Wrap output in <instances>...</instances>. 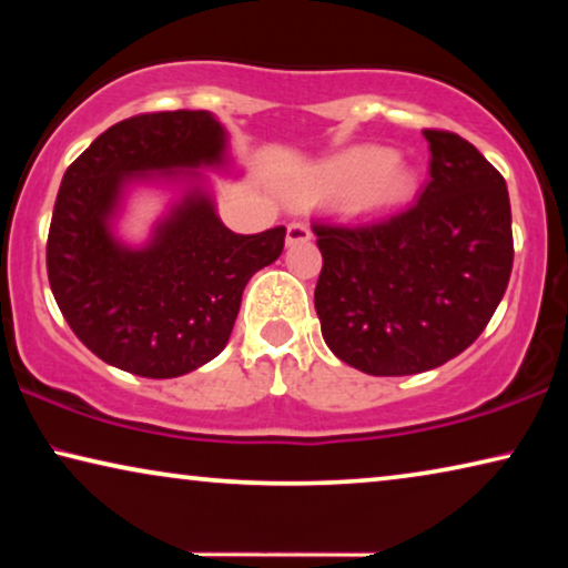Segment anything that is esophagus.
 Returning a JSON list of instances; mask_svg holds the SVG:
<instances>
[{"label": "esophagus", "instance_id": "1", "mask_svg": "<svg viewBox=\"0 0 568 568\" xmlns=\"http://www.w3.org/2000/svg\"><path fill=\"white\" fill-rule=\"evenodd\" d=\"M313 237V232L305 222H292L290 227H286V245H300V243H307V240Z\"/></svg>", "mask_w": 568, "mask_h": 568}]
</instances>
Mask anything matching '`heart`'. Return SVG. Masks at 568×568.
Returning <instances> with one entry per match:
<instances>
[{
    "instance_id": "obj_1",
    "label": "heart",
    "mask_w": 568,
    "mask_h": 568,
    "mask_svg": "<svg viewBox=\"0 0 568 568\" xmlns=\"http://www.w3.org/2000/svg\"><path fill=\"white\" fill-rule=\"evenodd\" d=\"M414 189V173L406 162L395 160L385 146H352L321 162L313 173L302 178L297 199L317 204L352 196L362 212H375L400 204Z\"/></svg>"
}]
</instances>
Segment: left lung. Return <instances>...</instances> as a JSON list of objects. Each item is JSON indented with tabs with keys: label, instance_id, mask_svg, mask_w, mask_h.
Instances as JSON below:
<instances>
[{
	"label": "left lung",
	"instance_id": "8db88e82",
	"mask_svg": "<svg viewBox=\"0 0 568 568\" xmlns=\"http://www.w3.org/2000/svg\"><path fill=\"white\" fill-rule=\"evenodd\" d=\"M424 136L429 183L406 212L362 227L313 224L325 344L375 377L418 375L463 354L499 307L515 261L499 170L463 136Z\"/></svg>",
	"mask_w": 568,
	"mask_h": 568
}]
</instances>
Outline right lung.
Masks as SVG:
<instances>
[{
    "mask_svg": "<svg viewBox=\"0 0 568 568\" xmlns=\"http://www.w3.org/2000/svg\"><path fill=\"white\" fill-rule=\"evenodd\" d=\"M227 131L209 111L144 113L103 131L61 181L45 268L74 336L139 377H181L227 346L245 284L284 251L286 227L235 235L201 170H230ZM131 184L179 199L142 246L114 235Z\"/></svg>",
    "mask_w": 568,
    "mask_h": 568,
    "instance_id": "add662e5",
    "label": "right lung"
}]
</instances>
